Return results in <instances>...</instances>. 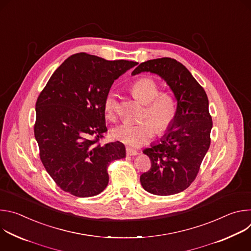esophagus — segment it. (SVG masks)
<instances>
[{"instance_id": "esophagus-1", "label": "esophagus", "mask_w": 251, "mask_h": 251, "mask_svg": "<svg viewBox=\"0 0 251 251\" xmlns=\"http://www.w3.org/2000/svg\"><path fill=\"white\" fill-rule=\"evenodd\" d=\"M126 155L127 156H136V155H138V152L136 150L130 148V147H127L126 148Z\"/></svg>"}]
</instances>
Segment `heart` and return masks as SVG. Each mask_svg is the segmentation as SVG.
<instances>
[{
	"label": "heart",
	"instance_id": "heart-1",
	"mask_svg": "<svg viewBox=\"0 0 251 251\" xmlns=\"http://www.w3.org/2000/svg\"><path fill=\"white\" fill-rule=\"evenodd\" d=\"M133 94L145 104L139 122H124L111 131L112 137L123 144L140 147L148 143L155 135L166 133L173 125L177 112L175 97L169 92H160L158 83L151 77H140L131 86ZM116 93L110 91L103 102V111L108 120H114L117 113Z\"/></svg>",
	"mask_w": 251,
	"mask_h": 251
}]
</instances>
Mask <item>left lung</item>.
<instances>
[{"label":"left lung","instance_id":"8db88e82","mask_svg":"<svg viewBox=\"0 0 251 251\" xmlns=\"http://www.w3.org/2000/svg\"><path fill=\"white\" fill-rule=\"evenodd\" d=\"M150 71L169 84L176 99V117L161 142L143 153L151 160V169L140 182L147 192L170 196L185 191L195 181L210 145L212 120L204 89L181 62L171 57L140 63L132 73Z\"/></svg>","mask_w":251,"mask_h":251}]
</instances>
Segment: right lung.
I'll use <instances>...</instances> for the list:
<instances>
[{
  "instance_id": "right-lung-1",
  "label": "right lung",
  "mask_w": 251,
  "mask_h": 251,
  "mask_svg": "<svg viewBox=\"0 0 251 251\" xmlns=\"http://www.w3.org/2000/svg\"><path fill=\"white\" fill-rule=\"evenodd\" d=\"M137 64L75 53L40 93L34 137L44 167L62 191L79 198L100 194L109 182V164L125 157L121 142L100 144L107 132L103 102L114 80Z\"/></svg>"
}]
</instances>
